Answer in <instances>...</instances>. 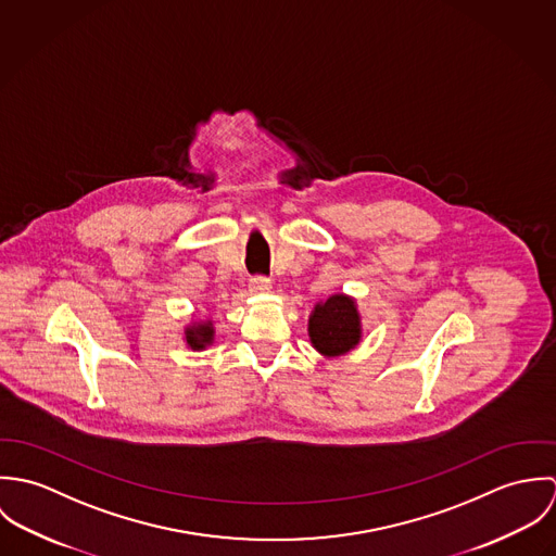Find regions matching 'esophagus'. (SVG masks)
Masks as SVG:
<instances>
[{"label":"esophagus","mask_w":556,"mask_h":556,"mask_svg":"<svg viewBox=\"0 0 556 556\" xmlns=\"http://www.w3.org/2000/svg\"><path fill=\"white\" fill-rule=\"evenodd\" d=\"M250 291L256 293V295L269 293V291H271V280H269V278H263V276H256V278L250 280Z\"/></svg>","instance_id":"34e87169"}]
</instances>
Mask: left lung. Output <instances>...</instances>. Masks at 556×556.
<instances>
[{"instance_id": "1", "label": "left lung", "mask_w": 556, "mask_h": 556, "mask_svg": "<svg viewBox=\"0 0 556 556\" xmlns=\"http://www.w3.org/2000/svg\"><path fill=\"white\" fill-rule=\"evenodd\" d=\"M313 346L325 357H340L353 351L362 340V317L351 295L333 293L318 302L308 318Z\"/></svg>"}]
</instances>
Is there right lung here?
Listing matches in <instances>:
<instances>
[{
	"label": "right lung",
	"mask_w": 556,
	"mask_h": 556,
	"mask_svg": "<svg viewBox=\"0 0 556 556\" xmlns=\"http://www.w3.org/2000/svg\"><path fill=\"white\" fill-rule=\"evenodd\" d=\"M214 320H197L184 327L186 344L192 351H203L205 346H210L214 342Z\"/></svg>",
	"instance_id": "obj_1"
}]
</instances>
